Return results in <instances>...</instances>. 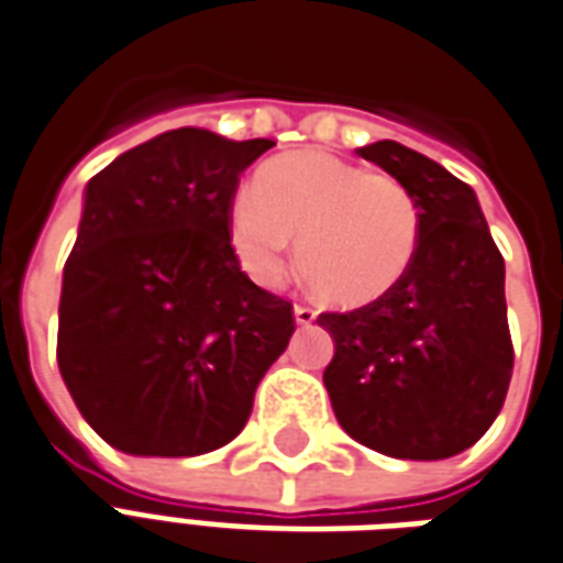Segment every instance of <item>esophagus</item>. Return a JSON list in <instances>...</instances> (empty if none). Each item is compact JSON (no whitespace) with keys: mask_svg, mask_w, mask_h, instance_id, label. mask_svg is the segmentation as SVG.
Returning <instances> with one entry per match:
<instances>
[{"mask_svg":"<svg viewBox=\"0 0 563 563\" xmlns=\"http://www.w3.org/2000/svg\"><path fill=\"white\" fill-rule=\"evenodd\" d=\"M294 318H297L299 327H311L314 318H318V311L311 309V306H306V302H299V306H294Z\"/></svg>","mask_w":563,"mask_h":563,"instance_id":"esophagus-1","label":"esophagus"}]
</instances>
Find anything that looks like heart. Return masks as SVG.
I'll use <instances>...</instances> for the list:
<instances>
[{
    "label": "heart",
    "instance_id": "b5f03b06",
    "mask_svg": "<svg viewBox=\"0 0 563 563\" xmlns=\"http://www.w3.org/2000/svg\"><path fill=\"white\" fill-rule=\"evenodd\" d=\"M231 245L264 287L285 282L294 242L302 278L332 306L356 309L408 276L420 245V209L387 174L327 152H290L257 174L231 207Z\"/></svg>",
    "mask_w": 563,
    "mask_h": 563
}]
</instances>
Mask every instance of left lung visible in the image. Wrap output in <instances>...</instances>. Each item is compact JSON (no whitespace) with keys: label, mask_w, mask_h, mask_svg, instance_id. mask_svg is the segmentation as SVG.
Listing matches in <instances>:
<instances>
[{"label":"left lung","mask_w":563,"mask_h":563,"mask_svg":"<svg viewBox=\"0 0 563 563\" xmlns=\"http://www.w3.org/2000/svg\"><path fill=\"white\" fill-rule=\"evenodd\" d=\"M408 188L420 245L408 276L354 311H323L335 342L323 387L354 441L434 462L474 446L504 408L512 342L504 257L474 188L396 141L356 150Z\"/></svg>","instance_id":"obj_1"}]
</instances>
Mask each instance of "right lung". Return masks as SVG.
<instances>
[{
    "mask_svg": "<svg viewBox=\"0 0 563 563\" xmlns=\"http://www.w3.org/2000/svg\"><path fill=\"white\" fill-rule=\"evenodd\" d=\"M269 146L164 131L86 186L56 360L84 420L122 453L231 444L297 330L294 306L242 273L228 228L240 174Z\"/></svg>",
    "mask_w": 563,
    "mask_h": 563,
    "instance_id": "obj_1",
    "label": "right lung"
}]
</instances>
